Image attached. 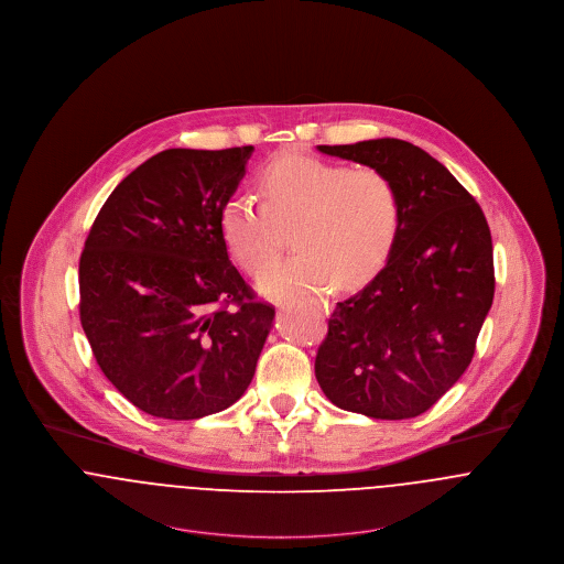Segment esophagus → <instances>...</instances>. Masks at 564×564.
<instances>
[{
	"mask_svg": "<svg viewBox=\"0 0 564 564\" xmlns=\"http://www.w3.org/2000/svg\"><path fill=\"white\" fill-rule=\"evenodd\" d=\"M313 304H315L319 311H326V313H328V302H326V300H313Z\"/></svg>",
	"mask_w": 564,
	"mask_h": 564,
	"instance_id": "1",
	"label": "esophagus"
}]
</instances>
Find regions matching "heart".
I'll list each match as a JSON object with an SVG mask.
<instances>
[{"instance_id": "1", "label": "heart", "mask_w": 564, "mask_h": 564, "mask_svg": "<svg viewBox=\"0 0 564 564\" xmlns=\"http://www.w3.org/2000/svg\"><path fill=\"white\" fill-rule=\"evenodd\" d=\"M264 204L232 196L221 208V234L234 260L247 272L262 270L294 228L290 258L258 276L272 300L299 299L372 279L392 253L400 230V194L377 167L330 164L288 153L258 176Z\"/></svg>"}]
</instances>
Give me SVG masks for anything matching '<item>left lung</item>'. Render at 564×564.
<instances>
[{
  "label": "left lung",
  "mask_w": 564,
  "mask_h": 564,
  "mask_svg": "<svg viewBox=\"0 0 564 564\" xmlns=\"http://www.w3.org/2000/svg\"><path fill=\"white\" fill-rule=\"evenodd\" d=\"M317 149L386 172L402 217L386 265L365 290L336 302L315 377L345 411L417 417L463 377L492 306L488 221L454 174L411 142L377 138Z\"/></svg>",
  "instance_id": "left-lung-1"
}]
</instances>
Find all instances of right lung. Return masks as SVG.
<instances>
[{
  "label": "right lung",
  "mask_w": 564,
  "mask_h": 564,
  "mask_svg": "<svg viewBox=\"0 0 564 564\" xmlns=\"http://www.w3.org/2000/svg\"><path fill=\"white\" fill-rule=\"evenodd\" d=\"M251 153L153 155L115 187L85 240L83 330L106 379L153 417L219 413L256 375L274 308L256 300L221 234Z\"/></svg>",
  "instance_id": "1"
}]
</instances>
